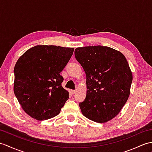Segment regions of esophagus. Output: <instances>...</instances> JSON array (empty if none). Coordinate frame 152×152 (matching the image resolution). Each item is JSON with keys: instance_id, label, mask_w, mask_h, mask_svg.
Returning a JSON list of instances; mask_svg holds the SVG:
<instances>
[{"instance_id": "obj_1", "label": "esophagus", "mask_w": 152, "mask_h": 152, "mask_svg": "<svg viewBox=\"0 0 152 152\" xmlns=\"http://www.w3.org/2000/svg\"><path fill=\"white\" fill-rule=\"evenodd\" d=\"M70 93H72V94H74L76 93V90H71L70 91Z\"/></svg>"}]
</instances>
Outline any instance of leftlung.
<instances>
[{
	"label": "left lung",
	"mask_w": 152,
	"mask_h": 152,
	"mask_svg": "<svg viewBox=\"0 0 152 152\" xmlns=\"http://www.w3.org/2000/svg\"><path fill=\"white\" fill-rule=\"evenodd\" d=\"M75 55L87 77L86 99L79 104L81 111L94 122L110 121L129 96L133 76L125 56L100 45L77 48Z\"/></svg>",
	"instance_id": "obj_1"
}]
</instances>
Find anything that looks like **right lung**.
I'll use <instances>...</instances> for the list:
<instances>
[{
  "instance_id": "1",
  "label": "right lung",
  "mask_w": 152,
  "mask_h": 152,
  "mask_svg": "<svg viewBox=\"0 0 152 152\" xmlns=\"http://www.w3.org/2000/svg\"><path fill=\"white\" fill-rule=\"evenodd\" d=\"M73 48L37 45L26 51L14 67L13 91L21 107L39 121L58 115L69 99L61 86L60 72L73 54Z\"/></svg>"
}]
</instances>
